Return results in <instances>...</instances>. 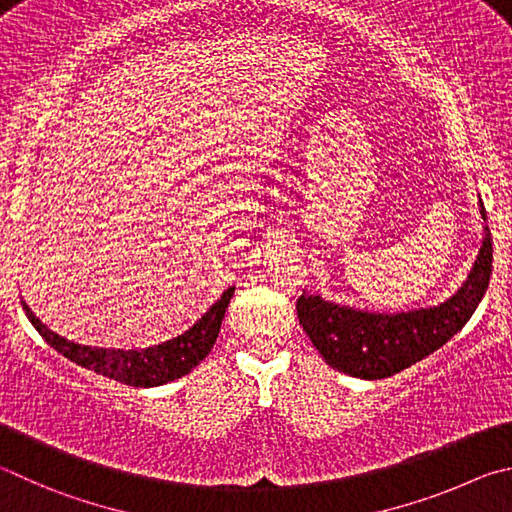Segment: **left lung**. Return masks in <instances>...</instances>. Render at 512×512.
<instances>
[{
	"label": "left lung",
	"instance_id": "1",
	"mask_svg": "<svg viewBox=\"0 0 512 512\" xmlns=\"http://www.w3.org/2000/svg\"><path fill=\"white\" fill-rule=\"evenodd\" d=\"M486 218V209L481 204ZM492 274V238L486 233L479 261L468 283L450 301L436 308L371 315L339 308L312 294L297 301L299 324L333 369L364 380H382L438 351L468 324L488 290Z\"/></svg>",
	"mask_w": 512,
	"mask_h": 512
}]
</instances>
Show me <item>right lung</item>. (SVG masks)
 <instances>
[{
    "label": "right lung",
    "mask_w": 512,
    "mask_h": 512,
    "mask_svg": "<svg viewBox=\"0 0 512 512\" xmlns=\"http://www.w3.org/2000/svg\"><path fill=\"white\" fill-rule=\"evenodd\" d=\"M231 297L233 288L224 290L222 297L213 303L209 312L193 328H188L184 335L168 339L166 344L143 348V351H112V348L74 344L44 326L24 301L22 308L44 342L65 355L67 360L98 375H105V378L130 384V387H159V384L173 382L191 373V369H195L209 355L215 339H218L224 310H227Z\"/></svg>",
    "instance_id": "add662e5"
}]
</instances>
